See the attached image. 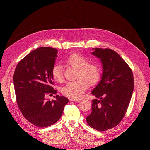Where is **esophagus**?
<instances>
[{
  "label": "esophagus",
  "instance_id": "obj_1",
  "mask_svg": "<svg viewBox=\"0 0 150 150\" xmlns=\"http://www.w3.org/2000/svg\"><path fill=\"white\" fill-rule=\"evenodd\" d=\"M83 99L82 98H71L70 99V101H81Z\"/></svg>",
  "mask_w": 150,
  "mask_h": 150
}]
</instances>
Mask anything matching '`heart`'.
Listing matches in <instances>:
<instances>
[{"label":"heart","mask_w":150,"mask_h":150,"mask_svg":"<svg viewBox=\"0 0 150 150\" xmlns=\"http://www.w3.org/2000/svg\"><path fill=\"white\" fill-rule=\"evenodd\" d=\"M67 64L78 69V78L76 81H69L61 89L64 95L78 98L83 96L86 89L91 85L96 84L100 80V70L95 64L89 63L88 59L77 53L71 54L66 59ZM52 75L55 80L61 81L63 79V69L61 64L54 65L52 69Z\"/></svg>","instance_id":"b5f03b06"}]
</instances>
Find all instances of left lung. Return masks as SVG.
<instances>
[{
	"instance_id": "1",
	"label": "left lung",
	"mask_w": 150,
	"mask_h": 150,
	"mask_svg": "<svg viewBox=\"0 0 150 150\" xmlns=\"http://www.w3.org/2000/svg\"><path fill=\"white\" fill-rule=\"evenodd\" d=\"M92 54L100 59L103 74L92 91V112L86 118L90 127L103 131L119 124L127 112L133 93L132 70L116 52L110 49H92Z\"/></svg>"
}]
</instances>
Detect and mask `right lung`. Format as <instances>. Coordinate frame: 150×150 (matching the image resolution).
<instances>
[{
    "mask_svg": "<svg viewBox=\"0 0 150 150\" xmlns=\"http://www.w3.org/2000/svg\"><path fill=\"white\" fill-rule=\"evenodd\" d=\"M58 50L39 47L21 60L16 67L13 83L17 104L23 116L38 127L45 128L56 123L69 102L65 97L45 100V97L57 93L52 87V69Z\"/></svg>",
    "mask_w": 150,
    "mask_h": 150,
    "instance_id": "right-lung-1",
    "label": "right lung"
}]
</instances>
